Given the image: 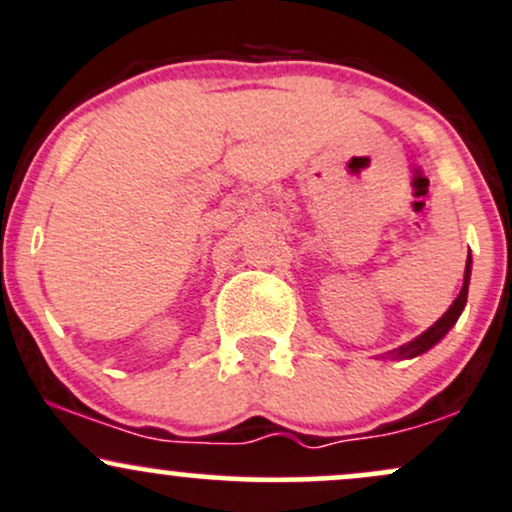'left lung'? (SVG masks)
Listing matches in <instances>:
<instances>
[{
    "instance_id": "8db88e82",
    "label": "left lung",
    "mask_w": 512,
    "mask_h": 512,
    "mask_svg": "<svg viewBox=\"0 0 512 512\" xmlns=\"http://www.w3.org/2000/svg\"><path fill=\"white\" fill-rule=\"evenodd\" d=\"M469 276H472V257H467V267H464V281H462V289L457 293V298L452 301V305L448 310H445L443 317L440 320L433 322L431 327H428L426 332H421L419 337L411 339V342L397 346V349H392L390 358H395V361H402V358H414V356H421L426 354L428 349H433L440 339L445 337L452 330V325H455L457 320H460L464 305H467V293H469Z\"/></svg>"
}]
</instances>
